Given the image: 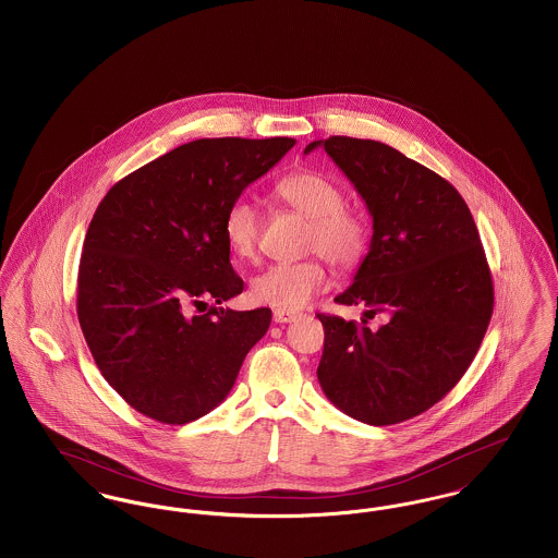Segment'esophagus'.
<instances>
[{"label": "esophagus", "instance_id": "34e87169", "mask_svg": "<svg viewBox=\"0 0 558 558\" xmlns=\"http://www.w3.org/2000/svg\"><path fill=\"white\" fill-rule=\"evenodd\" d=\"M301 314L299 312H291V310H274V320L280 323V325H287V323H295Z\"/></svg>", "mask_w": 558, "mask_h": 558}]
</instances>
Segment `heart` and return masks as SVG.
Instances as JSON below:
<instances>
[{
  "label": "heart",
  "mask_w": 558,
  "mask_h": 558,
  "mask_svg": "<svg viewBox=\"0 0 558 558\" xmlns=\"http://www.w3.org/2000/svg\"><path fill=\"white\" fill-rule=\"evenodd\" d=\"M274 196L296 215L307 219L301 251L316 253L295 263H276L263 269L251 284V295L276 310H301L320 295L328 284V269L323 257L337 269H354L364 259L371 230L361 210L343 204V187L318 170H295L282 177ZM262 215L248 199L231 202L223 233L233 257L251 262L259 248Z\"/></svg>",
  "instance_id": "heart-1"
}]
</instances>
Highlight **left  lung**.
<instances>
[{
    "mask_svg": "<svg viewBox=\"0 0 558 558\" xmlns=\"http://www.w3.org/2000/svg\"><path fill=\"white\" fill-rule=\"evenodd\" d=\"M320 145L373 217L368 255L335 301L390 320L371 330L366 320L318 314V381L345 415L392 426L442 400L474 361L492 320V269L470 208L447 179L379 141L328 136L305 154Z\"/></svg>",
    "mask_w": 558,
    "mask_h": 558,
    "instance_id": "1",
    "label": "left lung"
}]
</instances>
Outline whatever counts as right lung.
I'll return each mask as SVG.
<instances>
[{
  "instance_id": "right-lung-1",
  "label": "right lung",
  "mask_w": 558,
  "mask_h": 558,
  "mask_svg": "<svg viewBox=\"0 0 558 558\" xmlns=\"http://www.w3.org/2000/svg\"><path fill=\"white\" fill-rule=\"evenodd\" d=\"M295 138H197L118 181L88 226L77 320L107 384L134 411L183 426L233 388L271 310L217 307L244 289L223 219ZM213 300L206 315L192 306Z\"/></svg>"
}]
</instances>
